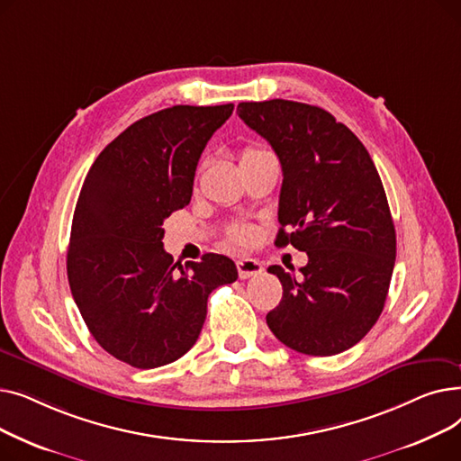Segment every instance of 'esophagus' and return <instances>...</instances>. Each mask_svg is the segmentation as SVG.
Here are the masks:
<instances>
[{
  "label": "esophagus",
  "instance_id": "34e87169",
  "mask_svg": "<svg viewBox=\"0 0 461 461\" xmlns=\"http://www.w3.org/2000/svg\"><path fill=\"white\" fill-rule=\"evenodd\" d=\"M263 271V267H261V263L258 261V259H250V258H247V259H239L237 261V273H239V278H250V276H256V275H259Z\"/></svg>",
  "mask_w": 461,
  "mask_h": 461
}]
</instances>
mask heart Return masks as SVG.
<instances>
[{
  "instance_id": "heart-1",
  "label": "heart",
  "mask_w": 461,
  "mask_h": 461,
  "mask_svg": "<svg viewBox=\"0 0 461 461\" xmlns=\"http://www.w3.org/2000/svg\"><path fill=\"white\" fill-rule=\"evenodd\" d=\"M259 153H265V151L263 149H256V148H247L243 151V158L254 157V155H259ZM252 237H254V231H252L250 226H237V228H233L230 231L228 239H230L231 245H249L250 240H252Z\"/></svg>"
}]
</instances>
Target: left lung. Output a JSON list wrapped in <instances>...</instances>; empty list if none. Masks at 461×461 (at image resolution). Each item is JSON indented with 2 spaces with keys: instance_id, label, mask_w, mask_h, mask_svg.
Here are the masks:
<instances>
[{
  "instance_id": "obj_1",
  "label": "left lung",
  "mask_w": 461,
  "mask_h": 461,
  "mask_svg": "<svg viewBox=\"0 0 461 461\" xmlns=\"http://www.w3.org/2000/svg\"><path fill=\"white\" fill-rule=\"evenodd\" d=\"M237 113L282 164L275 245L308 256L301 278L269 267L284 294L267 325L299 353H342L381 316L396 259V231L374 160L320 106L273 99L240 103Z\"/></svg>"
}]
</instances>
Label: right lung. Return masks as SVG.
<instances>
[{
  "mask_svg": "<svg viewBox=\"0 0 461 461\" xmlns=\"http://www.w3.org/2000/svg\"><path fill=\"white\" fill-rule=\"evenodd\" d=\"M231 112L179 104L143 117L106 145L82 185L68 285L95 340L134 368L183 357L202 332L212 289L237 280L226 256L183 267L162 245L164 221L190 203L202 151Z\"/></svg>",
  "mask_w": 461,
  "mask_h": 461,
  "instance_id": "add662e5",
  "label": "right lung"
}]
</instances>
